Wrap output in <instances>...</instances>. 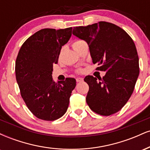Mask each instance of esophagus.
<instances>
[{
    "mask_svg": "<svg viewBox=\"0 0 150 150\" xmlns=\"http://www.w3.org/2000/svg\"><path fill=\"white\" fill-rule=\"evenodd\" d=\"M76 82H83V78H82V77H77V78H76Z\"/></svg>",
    "mask_w": 150,
    "mask_h": 150,
    "instance_id": "esophagus-1",
    "label": "esophagus"
}]
</instances>
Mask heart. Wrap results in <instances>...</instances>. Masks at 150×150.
<instances>
[{"label":"heart","mask_w":150,"mask_h":150,"mask_svg":"<svg viewBox=\"0 0 150 150\" xmlns=\"http://www.w3.org/2000/svg\"><path fill=\"white\" fill-rule=\"evenodd\" d=\"M83 42V41H80V40H78V41H76V42H75L73 44V47L74 46H75L76 45V44H79V43H80V42Z\"/></svg>","instance_id":"b5f03b06"}]
</instances>
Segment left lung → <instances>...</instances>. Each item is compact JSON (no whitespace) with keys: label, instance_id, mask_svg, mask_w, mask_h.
Segmentation results:
<instances>
[{"label":"left lung","instance_id":"left-lung-1","mask_svg":"<svg viewBox=\"0 0 150 150\" xmlns=\"http://www.w3.org/2000/svg\"><path fill=\"white\" fill-rule=\"evenodd\" d=\"M73 34L87 43L94 64L106 71L102 78L86 76V101L94 112L110 116L120 111L131 97L138 77L139 58L135 43L114 24L99 22L73 27Z\"/></svg>","mask_w":150,"mask_h":150}]
</instances>
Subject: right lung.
I'll return each instance as SVG.
<instances>
[{
    "mask_svg": "<svg viewBox=\"0 0 150 150\" xmlns=\"http://www.w3.org/2000/svg\"><path fill=\"white\" fill-rule=\"evenodd\" d=\"M72 29H42L29 37L19 51L15 62L17 82L27 106L39 119L55 120L63 116L76 86L75 79L57 83L51 75L53 65L58 63Z\"/></svg>",
    "mask_w": 150,
    "mask_h": 150,
    "instance_id": "add662e5",
    "label": "right lung"
}]
</instances>
